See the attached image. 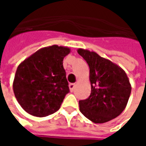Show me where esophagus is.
Returning a JSON list of instances; mask_svg holds the SVG:
<instances>
[{"instance_id": "esophagus-1", "label": "esophagus", "mask_w": 146, "mask_h": 146, "mask_svg": "<svg viewBox=\"0 0 146 146\" xmlns=\"http://www.w3.org/2000/svg\"><path fill=\"white\" fill-rule=\"evenodd\" d=\"M69 88H70V92H73L74 88H75V84H69Z\"/></svg>"}]
</instances>
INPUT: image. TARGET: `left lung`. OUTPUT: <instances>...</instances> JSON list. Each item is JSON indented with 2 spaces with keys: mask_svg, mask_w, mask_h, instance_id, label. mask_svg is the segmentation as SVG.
<instances>
[{
  "mask_svg": "<svg viewBox=\"0 0 146 146\" xmlns=\"http://www.w3.org/2000/svg\"><path fill=\"white\" fill-rule=\"evenodd\" d=\"M77 52L88 64L92 92L79 102L80 111L95 123L116 118L127 106L131 85L122 68L95 51L79 48Z\"/></svg>",
  "mask_w": 146,
  "mask_h": 146,
  "instance_id": "left-lung-1",
  "label": "left lung"
}]
</instances>
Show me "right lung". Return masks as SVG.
<instances>
[{
  "mask_svg": "<svg viewBox=\"0 0 146 146\" xmlns=\"http://www.w3.org/2000/svg\"><path fill=\"white\" fill-rule=\"evenodd\" d=\"M70 48L51 45L39 49L18 66L13 92L27 113L44 117L59 110L69 90L63 58Z\"/></svg>",
  "mask_w": 146,
  "mask_h": 146,
  "instance_id": "obj_1",
  "label": "right lung"
}]
</instances>
